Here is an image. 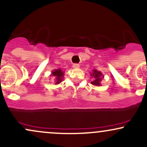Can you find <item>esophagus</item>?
Segmentation results:
<instances>
[{
  "label": "esophagus",
  "instance_id": "esophagus-1",
  "mask_svg": "<svg viewBox=\"0 0 147 147\" xmlns=\"http://www.w3.org/2000/svg\"><path fill=\"white\" fill-rule=\"evenodd\" d=\"M73 68H79V65L77 63H74L73 65H72Z\"/></svg>",
  "mask_w": 147,
  "mask_h": 147
}]
</instances>
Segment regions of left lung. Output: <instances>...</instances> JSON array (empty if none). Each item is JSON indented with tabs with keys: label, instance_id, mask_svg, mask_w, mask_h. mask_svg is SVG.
Here are the masks:
<instances>
[{
	"label": "left lung",
	"instance_id": "obj_1",
	"mask_svg": "<svg viewBox=\"0 0 147 147\" xmlns=\"http://www.w3.org/2000/svg\"><path fill=\"white\" fill-rule=\"evenodd\" d=\"M90 76L92 77V81L91 82V84L94 86H100L101 82L104 77V76L102 75L101 71H98L96 69L92 70V72H90Z\"/></svg>",
	"mask_w": 147,
	"mask_h": 147
}]
</instances>
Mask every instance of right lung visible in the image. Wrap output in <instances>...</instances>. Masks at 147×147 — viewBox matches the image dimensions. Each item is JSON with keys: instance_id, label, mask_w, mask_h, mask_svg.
I'll return each instance as SVG.
<instances>
[{"instance_id": "1", "label": "right lung", "mask_w": 147, "mask_h": 147, "mask_svg": "<svg viewBox=\"0 0 147 147\" xmlns=\"http://www.w3.org/2000/svg\"><path fill=\"white\" fill-rule=\"evenodd\" d=\"M50 76L54 77L55 82V84H59L62 82V80H63L64 72L62 71V70L61 68L55 69V70H54L52 72Z\"/></svg>"}]
</instances>
